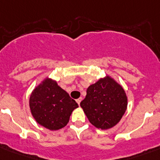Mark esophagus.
I'll return each instance as SVG.
<instances>
[{
  "instance_id": "34e87169",
  "label": "esophagus",
  "mask_w": 160,
  "mask_h": 160,
  "mask_svg": "<svg viewBox=\"0 0 160 160\" xmlns=\"http://www.w3.org/2000/svg\"><path fill=\"white\" fill-rule=\"evenodd\" d=\"M81 100H82V99H81V98H79V99H77V100H76V102L78 103V105H80V102H81Z\"/></svg>"
}]
</instances>
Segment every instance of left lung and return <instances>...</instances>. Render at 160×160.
<instances>
[{"instance_id":"1","label":"left lung","mask_w":160,"mask_h":160,"mask_svg":"<svg viewBox=\"0 0 160 160\" xmlns=\"http://www.w3.org/2000/svg\"><path fill=\"white\" fill-rule=\"evenodd\" d=\"M80 102L88 119L101 129L114 126L124 114L127 97L124 89L109 76L89 86Z\"/></svg>"}]
</instances>
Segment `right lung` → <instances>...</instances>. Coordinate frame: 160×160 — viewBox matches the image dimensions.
Instances as JSON below:
<instances>
[{
	"instance_id": "add662e5",
	"label": "right lung",
	"mask_w": 160,
	"mask_h": 160,
	"mask_svg": "<svg viewBox=\"0 0 160 160\" xmlns=\"http://www.w3.org/2000/svg\"><path fill=\"white\" fill-rule=\"evenodd\" d=\"M78 106L75 100L51 79L38 85L30 98L31 114L36 122L51 130L65 127Z\"/></svg>"
}]
</instances>
